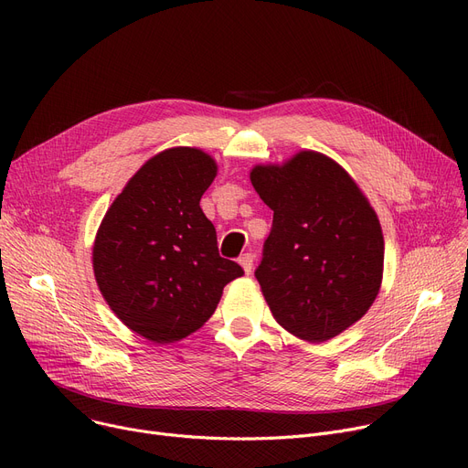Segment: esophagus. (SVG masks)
<instances>
[{
	"mask_svg": "<svg viewBox=\"0 0 468 468\" xmlns=\"http://www.w3.org/2000/svg\"><path fill=\"white\" fill-rule=\"evenodd\" d=\"M239 263L242 265V269H244V273H247V275H250V273H252V267H254V254H250V252H247V254H242V256L239 258Z\"/></svg>",
	"mask_w": 468,
	"mask_h": 468,
	"instance_id": "34e87169",
	"label": "esophagus"
}]
</instances>
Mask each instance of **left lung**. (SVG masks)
Returning <instances> with one entry per match:
<instances>
[{"mask_svg":"<svg viewBox=\"0 0 468 468\" xmlns=\"http://www.w3.org/2000/svg\"><path fill=\"white\" fill-rule=\"evenodd\" d=\"M252 186L273 210L256 279L277 323L326 341L366 314L383 275L379 219L332 159L302 152L282 166H256Z\"/></svg>","mask_w":468,"mask_h":468,"instance_id":"obj_1","label":"left lung"}]
</instances>
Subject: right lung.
Returning <instances> with one entry per match:
<instances>
[{"label": "right lung", "mask_w": 468, "mask_h": 468, "mask_svg": "<svg viewBox=\"0 0 468 468\" xmlns=\"http://www.w3.org/2000/svg\"><path fill=\"white\" fill-rule=\"evenodd\" d=\"M216 163L195 147L147 161L98 229L94 277L112 311L154 343L178 341L212 316L221 290L244 271L218 252L199 203Z\"/></svg>", "instance_id": "obj_1"}]
</instances>
